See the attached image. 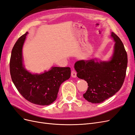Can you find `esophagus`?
Returning <instances> with one entry per match:
<instances>
[{"label": "esophagus", "instance_id": "1", "mask_svg": "<svg viewBox=\"0 0 135 135\" xmlns=\"http://www.w3.org/2000/svg\"><path fill=\"white\" fill-rule=\"evenodd\" d=\"M76 75H77V73L75 71V70H72L71 71V76L72 77H76Z\"/></svg>", "mask_w": 135, "mask_h": 135}]
</instances>
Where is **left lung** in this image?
Here are the masks:
<instances>
[{"mask_svg": "<svg viewBox=\"0 0 135 135\" xmlns=\"http://www.w3.org/2000/svg\"><path fill=\"white\" fill-rule=\"evenodd\" d=\"M115 41L114 53L109 62H98L96 59L79 60L75 64L77 76L88 84L83 95L89 102L100 103L112 97L120 89L126 77L127 54L119 37L112 32Z\"/></svg>", "mask_w": 135, "mask_h": 135, "instance_id": "obj_1", "label": "left lung"}]
</instances>
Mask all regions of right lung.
<instances>
[{
  "label": "right lung",
  "mask_w": 135,
  "mask_h": 135,
  "mask_svg": "<svg viewBox=\"0 0 135 135\" xmlns=\"http://www.w3.org/2000/svg\"><path fill=\"white\" fill-rule=\"evenodd\" d=\"M28 32L16 41L12 50L10 73L18 92L29 102L39 105H48L57 98L59 87L71 76L69 67H52L48 72L32 75L23 66L22 50Z\"/></svg>",
  "instance_id": "obj_1"
}]
</instances>
